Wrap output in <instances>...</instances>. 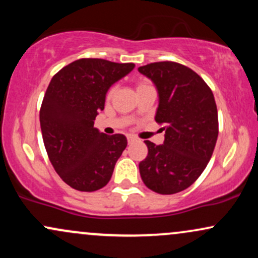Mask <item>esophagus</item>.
<instances>
[{
    "label": "esophagus",
    "instance_id": "34e87169",
    "mask_svg": "<svg viewBox=\"0 0 258 258\" xmlns=\"http://www.w3.org/2000/svg\"><path fill=\"white\" fill-rule=\"evenodd\" d=\"M127 141H128V143H132V142L136 141V137H133V136H127Z\"/></svg>",
    "mask_w": 258,
    "mask_h": 258
}]
</instances>
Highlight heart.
<instances>
[{
  "label": "heart",
  "mask_w": 258,
  "mask_h": 258,
  "mask_svg": "<svg viewBox=\"0 0 258 258\" xmlns=\"http://www.w3.org/2000/svg\"><path fill=\"white\" fill-rule=\"evenodd\" d=\"M141 86H144V84H141V85H138V87H141ZM137 87V88H138ZM112 91H114V90H110V91H109V93H108V97H111V94H112Z\"/></svg>",
  "instance_id": "1"
}]
</instances>
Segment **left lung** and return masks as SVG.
<instances>
[{
	"instance_id": "left-lung-1",
	"label": "left lung",
	"mask_w": 258,
	"mask_h": 258,
	"mask_svg": "<svg viewBox=\"0 0 258 258\" xmlns=\"http://www.w3.org/2000/svg\"><path fill=\"white\" fill-rule=\"evenodd\" d=\"M159 94L155 121L164 123V144L146 141L148 155L139 162L142 180L159 194L190 186L205 170L218 137L215 97L197 73L174 61L139 67Z\"/></svg>"
}]
</instances>
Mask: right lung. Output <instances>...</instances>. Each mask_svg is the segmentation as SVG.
Instances as JSON below:
<instances>
[{
  "label": "right lung",
  "instance_id": "obj_1",
  "mask_svg": "<svg viewBox=\"0 0 258 258\" xmlns=\"http://www.w3.org/2000/svg\"><path fill=\"white\" fill-rule=\"evenodd\" d=\"M135 68L98 58L73 61L53 76L40 110L42 138L55 172L72 188L94 191L108 184L127 147L123 135L94 127L106 92Z\"/></svg>",
  "mask_w": 258,
  "mask_h": 258
}]
</instances>
